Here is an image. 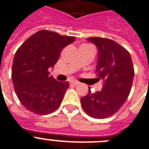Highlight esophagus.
Returning a JSON list of instances; mask_svg holds the SVG:
<instances>
[{"label":"esophagus","mask_w":149,"mask_h":149,"mask_svg":"<svg viewBox=\"0 0 149 149\" xmlns=\"http://www.w3.org/2000/svg\"><path fill=\"white\" fill-rule=\"evenodd\" d=\"M70 83L72 84H73V85H78L80 84V82L77 81H71V82Z\"/></svg>","instance_id":"esophagus-1"}]
</instances>
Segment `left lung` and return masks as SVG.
Listing matches in <instances>:
<instances>
[{
	"label": "left lung",
	"instance_id": "8db88e82",
	"mask_svg": "<svg viewBox=\"0 0 149 149\" xmlns=\"http://www.w3.org/2000/svg\"><path fill=\"white\" fill-rule=\"evenodd\" d=\"M98 49L95 73L104 81L101 91L88 94L81 98L86 113L96 119H104L115 114L130 95L134 77V67L130 52L116 42L107 38L87 39Z\"/></svg>",
	"mask_w": 149,
	"mask_h": 149
}]
</instances>
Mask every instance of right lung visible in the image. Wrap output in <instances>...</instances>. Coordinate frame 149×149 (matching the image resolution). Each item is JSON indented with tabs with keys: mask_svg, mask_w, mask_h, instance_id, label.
Listing matches in <instances>:
<instances>
[{
	"mask_svg": "<svg viewBox=\"0 0 149 149\" xmlns=\"http://www.w3.org/2000/svg\"><path fill=\"white\" fill-rule=\"evenodd\" d=\"M74 36L40 30L28 38L16 52L12 81L17 97L29 111L37 115L52 113L59 107L68 81H57L49 76L61 52L74 42Z\"/></svg>",
	"mask_w": 149,
	"mask_h": 149,
	"instance_id": "right-lung-1",
	"label": "right lung"
}]
</instances>
